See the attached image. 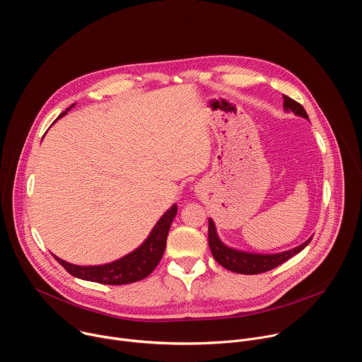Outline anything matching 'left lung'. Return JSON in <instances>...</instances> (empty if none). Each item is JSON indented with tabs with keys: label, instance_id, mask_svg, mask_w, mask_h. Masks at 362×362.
Instances as JSON below:
<instances>
[{
	"label": "left lung",
	"instance_id": "left-lung-1",
	"mask_svg": "<svg viewBox=\"0 0 362 362\" xmlns=\"http://www.w3.org/2000/svg\"><path fill=\"white\" fill-rule=\"evenodd\" d=\"M284 107L286 110L293 112L296 116L309 119L305 109L302 107V105H299L298 101L292 100L288 95H284ZM209 247L211 252L214 255V257L216 259L218 264H221L223 268L236 272V274H243V275H255V274H262V272H268L279 265H282L284 262H286L288 259L296 253H299L309 242L313 240V238H309L306 242H303L302 245L282 252V253H275V255H256V253H246V252H240V250H235L232 247L225 246L221 239L218 238L216 233V228L212 219H209Z\"/></svg>",
	"mask_w": 362,
	"mask_h": 362
}]
</instances>
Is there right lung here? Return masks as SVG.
I'll use <instances>...</instances> for the list:
<instances>
[{
    "mask_svg": "<svg viewBox=\"0 0 362 362\" xmlns=\"http://www.w3.org/2000/svg\"><path fill=\"white\" fill-rule=\"evenodd\" d=\"M73 107V106H71ZM69 112H63L60 115L64 116ZM177 214V206L173 204L172 208L160 218V221L153 228L148 238L144 240L141 246H139L132 253L126 255L119 261H115L112 264L100 265V267H78L71 265L60 257H56V261L73 276L105 284V285H126L133 284L137 281L144 279L148 276L154 268H156L162 259L165 247H166V239L170 229V225Z\"/></svg>",
    "mask_w": 362,
    "mask_h": 362,
    "instance_id": "obj_1",
    "label": "right lung"
}]
</instances>
